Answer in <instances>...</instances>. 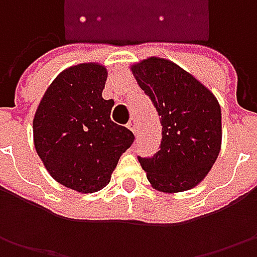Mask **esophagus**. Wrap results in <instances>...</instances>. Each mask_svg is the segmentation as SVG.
<instances>
[{
  "instance_id": "obj_1",
  "label": "esophagus",
  "mask_w": 257,
  "mask_h": 257,
  "mask_svg": "<svg viewBox=\"0 0 257 257\" xmlns=\"http://www.w3.org/2000/svg\"><path fill=\"white\" fill-rule=\"evenodd\" d=\"M127 127H128V128H130V130H132L134 134L137 133V123H136V120H134V118H132V120L128 121Z\"/></svg>"
}]
</instances>
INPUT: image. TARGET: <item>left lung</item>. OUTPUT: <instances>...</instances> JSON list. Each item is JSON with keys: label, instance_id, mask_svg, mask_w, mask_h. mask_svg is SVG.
<instances>
[{"label": "left lung", "instance_id": "8db88e82", "mask_svg": "<svg viewBox=\"0 0 257 257\" xmlns=\"http://www.w3.org/2000/svg\"><path fill=\"white\" fill-rule=\"evenodd\" d=\"M130 70L163 125L160 150L153 157H139L147 180L159 192L190 190L220 153V104L206 85L170 60L149 57Z\"/></svg>", "mask_w": 257, "mask_h": 257}]
</instances>
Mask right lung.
Wrapping results in <instances>:
<instances>
[{
	"instance_id": "obj_1",
	"label": "right lung",
	"mask_w": 257,
	"mask_h": 257,
	"mask_svg": "<svg viewBox=\"0 0 257 257\" xmlns=\"http://www.w3.org/2000/svg\"><path fill=\"white\" fill-rule=\"evenodd\" d=\"M107 68L83 63L55 77L37 107L33 134L37 154L55 182L78 193L105 187L134 134L110 118L104 100Z\"/></svg>"
}]
</instances>
